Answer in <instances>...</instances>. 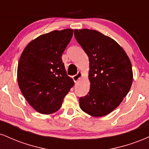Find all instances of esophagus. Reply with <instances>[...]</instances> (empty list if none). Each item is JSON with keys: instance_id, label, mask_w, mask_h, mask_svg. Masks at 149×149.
I'll return each instance as SVG.
<instances>
[{"instance_id": "34e87169", "label": "esophagus", "mask_w": 149, "mask_h": 149, "mask_svg": "<svg viewBox=\"0 0 149 149\" xmlns=\"http://www.w3.org/2000/svg\"><path fill=\"white\" fill-rule=\"evenodd\" d=\"M82 76H83V73H82V72H80V71H78L77 74L73 76V79L74 80V82H77L81 78Z\"/></svg>"}]
</instances>
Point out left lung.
<instances>
[{"instance_id":"obj_1","label":"left lung","mask_w":149,"mask_h":149,"mask_svg":"<svg viewBox=\"0 0 149 149\" xmlns=\"http://www.w3.org/2000/svg\"><path fill=\"white\" fill-rule=\"evenodd\" d=\"M74 36L90 61V91L80 97V107L90 116H104L118 107L130 90V60L115 40L97 31L76 29Z\"/></svg>"}]
</instances>
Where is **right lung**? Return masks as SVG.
Returning <instances> with one entry per match:
<instances>
[{"mask_svg":"<svg viewBox=\"0 0 149 149\" xmlns=\"http://www.w3.org/2000/svg\"><path fill=\"white\" fill-rule=\"evenodd\" d=\"M73 30L53 31L37 37L24 49L17 68V80L29 104L42 114L60 109L73 86L61 59Z\"/></svg>","mask_w":149,"mask_h":149,"instance_id":"right-lung-1","label":"right lung"}]
</instances>
